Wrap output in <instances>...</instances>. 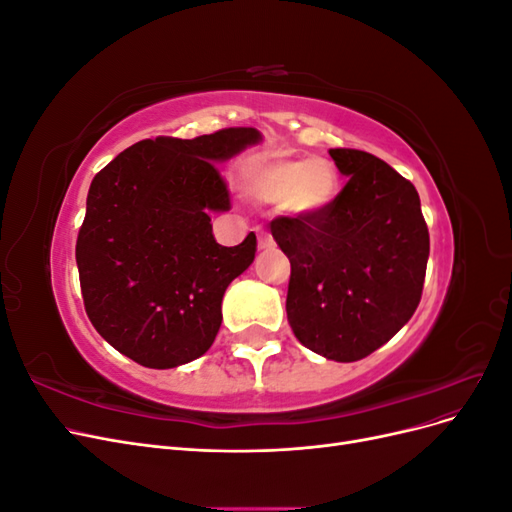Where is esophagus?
I'll use <instances>...</instances> for the list:
<instances>
[{"label": "esophagus", "mask_w": 512, "mask_h": 512, "mask_svg": "<svg viewBox=\"0 0 512 512\" xmlns=\"http://www.w3.org/2000/svg\"><path fill=\"white\" fill-rule=\"evenodd\" d=\"M273 237L269 235V232H260L258 235V250H269V247H273Z\"/></svg>", "instance_id": "1"}]
</instances>
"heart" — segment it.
<instances>
[{
  "mask_svg": "<svg viewBox=\"0 0 512 512\" xmlns=\"http://www.w3.org/2000/svg\"><path fill=\"white\" fill-rule=\"evenodd\" d=\"M247 188L260 200L282 203L292 213L316 215L327 209L339 190L337 170L329 160H269L247 170Z\"/></svg>",
  "mask_w": 512,
  "mask_h": 512,
  "instance_id": "obj_1",
  "label": "heart"
}]
</instances>
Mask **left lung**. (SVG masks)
<instances>
[{"label":"left lung","instance_id":"obj_1","mask_svg":"<svg viewBox=\"0 0 512 512\" xmlns=\"http://www.w3.org/2000/svg\"><path fill=\"white\" fill-rule=\"evenodd\" d=\"M348 181L316 215L275 218L290 260L286 314L294 337L331 361L365 359L421 303L429 230L414 185L359 149H329Z\"/></svg>","mask_w":512,"mask_h":512}]
</instances>
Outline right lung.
I'll return each instance as SVG.
<instances>
[{
  "label": "right lung",
  "instance_id": "right-lung-1",
  "mask_svg": "<svg viewBox=\"0 0 512 512\" xmlns=\"http://www.w3.org/2000/svg\"><path fill=\"white\" fill-rule=\"evenodd\" d=\"M258 141L254 128L147 138L91 181L76 239L85 312L138 365L190 363L218 335L222 297L254 262L256 235L215 241L209 211L230 209V192L213 162Z\"/></svg>",
  "mask_w": 512,
  "mask_h": 512
}]
</instances>
